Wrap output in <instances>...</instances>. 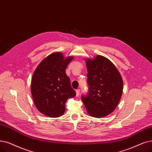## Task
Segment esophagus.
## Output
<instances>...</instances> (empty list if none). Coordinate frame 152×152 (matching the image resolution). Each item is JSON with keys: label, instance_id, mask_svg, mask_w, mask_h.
I'll use <instances>...</instances> for the list:
<instances>
[{"label": "esophagus", "instance_id": "esophagus-1", "mask_svg": "<svg viewBox=\"0 0 152 152\" xmlns=\"http://www.w3.org/2000/svg\"><path fill=\"white\" fill-rule=\"evenodd\" d=\"M76 96H78L79 95H80V89H76Z\"/></svg>", "mask_w": 152, "mask_h": 152}]
</instances>
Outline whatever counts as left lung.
Instances as JSON below:
<instances>
[{"label":"left lung","mask_w":152,"mask_h":152,"mask_svg":"<svg viewBox=\"0 0 152 152\" xmlns=\"http://www.w3.org/2000/svg\"><path fill=\"white\" fill-rule=\"evenodd\" d=\"M88 69L89 94L81 99L90 116H107L115 109L123 92L119 71L109 59L97 55L85 59Z\"/></svg>","instance_id":"left-lung-1"}]
</instances>
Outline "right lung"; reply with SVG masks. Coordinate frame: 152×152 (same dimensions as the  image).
<instances>
[{"mask_svg": "<svg viewBox=\"0 0 152 152\" xmlns=\"http://www.w3.org/2000/svg\"><path fill=\"white\" fill-rule=\"evenodd\" d=\"M73 56L64 58L60 52H55L39 63L33 74L31 93L39 112L50 117H59L65 112V104L76 96L66 74Z\"/></svg>", "mask_w": 152, "mask_h": 152, "instance_id": "obj_1", "label": "right lung"}]
</instances>
